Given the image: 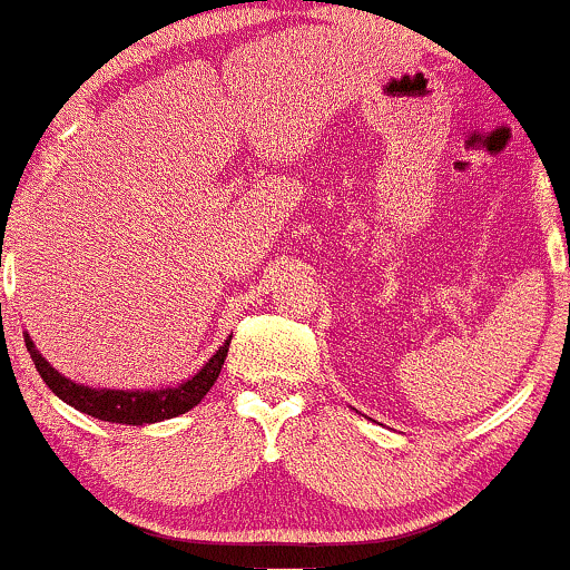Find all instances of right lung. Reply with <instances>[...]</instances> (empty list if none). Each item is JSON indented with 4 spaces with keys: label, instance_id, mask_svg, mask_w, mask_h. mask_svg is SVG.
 <instances>
[{
    "label": "right lung",
    "instance_id": "right-lung-1",
    "mask_svg": "<svg viewBox=\"0 0 570 570\" xmlns=\"http://www.w3.org/2000/svg\"><path fill=\"white\" fill-rule=\"evenodd\" d=\"M26 348H29L31 362H35V367L39 375H42V381L48 383V389L53 391L58 399H63V402L71 404L75 410L85 412V415H94L98 421L144 426V423H158V421H166V417H176L181 415V412L193 410L195 404H200V399L208 394V389H212L214 381L219 377L227 348H230V340H227V343L222 345L212 358H208L206 367H203L198 375L189 377L187 383L176 385V389H163V391L88 389V385L71 383L69 377H63L61 372L50 367L29 337H26Z\"/></svg>",
    "mask_w": 570,
    "mask_h": 570
}]
</instances>
